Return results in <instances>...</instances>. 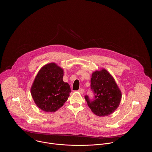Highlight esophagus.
Instances as JSON below:
<instances>
[{"label": "esophagus", "mask_w": 152, "mask_h": 152, "mask_svg": "<svg viewBox=\"0 0 152 152\" xmlns=\"http://www.w3.org/2000/svg\"><path fill=\"white\" fill-rule=\"evenodd\" d=\"M78 92L80 93L81 94H83V93L84 92V90L83 88H80V89L78 90Z\"/></svg>", "instance_id": "esophagus-1"}]
</instances>
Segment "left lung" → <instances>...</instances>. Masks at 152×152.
I'll return each mask as SVG.
<instances>
[{
    "instance_id": "8db88e82",
    "label": "left lung",
    "mask_w": 152,
    "mask_h": 152,
    "mask_svg": "<svg viewBox=\"0 0 152 152\" xmlns=\"http://www.w3.org/2000/svg\"><path fill=\"white\" fill-rule=\"evenodd\" d=\"M91 88L94 97L90 99L86 95L88 107L97 116H107L118 108L121 99V93L113 77L105 69L92 73Z\"/></svg>"
}]
</instances>
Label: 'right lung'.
Segmentation results:
<instances>
[{
  "instance_id": "obj_1",
  "label": "right lung",
  "mask_w": 152,
  "mask_h": 152,
  "mask_svg": "<svg viewBox=\"0 0 152 152\" xmlns=\"http://www.w3.org/2000/svg\"><path fill=\"white\" fill-rule=\"evenodd\" d=\"M63 69L55 63L44 65L39 71L31 92L36 105L45 112H55L65 103L71 92L63 81Z\"/></svg>"
}]
</instances>
